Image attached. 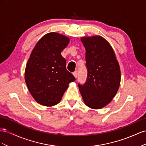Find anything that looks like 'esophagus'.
Listing matches in <instances>:
<instances>
[{
  "label": "esophagus",
  "instance_id": "34e87169",
  "mask_svg": "<svg viewBox=\"0 0 146 146\" xmlns=\"http://www.w3.org/2000/svg\"><path fill=\"white\" fill-rule=\"evenodd\" d=\"M73 76L75 77L76 78L78 77V73H77V72H73Z\"/></svg>",
  "mask_w": 146,
  "mask_h": 146
}]
</instances>
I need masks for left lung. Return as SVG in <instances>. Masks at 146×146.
<instances>
[{
  "instance_id": "8db88e82",
  "label": "left lung",
  "mask_w": 146,
  "mask_h": 146,
  "mask_svg": "<svg viewBox=\"0 0 146 146\" xmlns=\"http://www.w3.org/2000/svg\"><path fill=\"white\" fill-rule=\"evenodd\" d=\"M86 49L87 77L78 84L85 105L97 110L109 104L119 88L120 70L113 49L101 36L82 37Z\"/></svg>"
}]
</instances>
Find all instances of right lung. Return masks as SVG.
<instances>
[{
  "label": "right lung",
  "instance_id": "right-lung-1",
  "mask_svg": "<svg viewBox=\"0 0 146 146\" xmlns=\"http://www.w3.org/2000/svg\"><path fill=\"white\" fill-rule=\"evenodd\" d=\"M69 42L67 36L48 33L31 52L25 70V81L33 98L41 105L52 106L59 103L69 83L75 81L61 55Z\"/></svg>",
  "mask_w": 146,
  "mask_h": 146
}]
</instances>
